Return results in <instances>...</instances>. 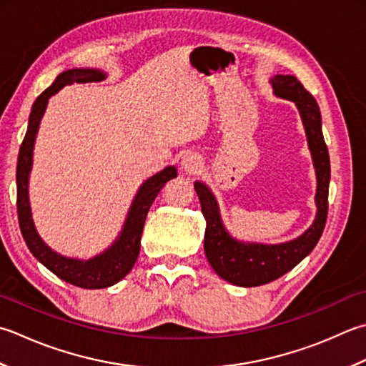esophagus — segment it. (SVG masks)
<instances>
[{
	"label": "esophagus",
	"instance_id": "34e87169",
	"mask_svg": "<svg viewBox=\"0 0 366 366\" xmlns=\"http://www.w3.org/2000/svg\"><path fill=\"white\" fill-rule=\"evenodd\" d=\"M181 168L185 171V173L195 174L197 171L202 168V160H199L195 154H187V155L182 157Z\"/></svg>",
	"mask_w": 366,
	"mask_h": 366
}]
</instances>
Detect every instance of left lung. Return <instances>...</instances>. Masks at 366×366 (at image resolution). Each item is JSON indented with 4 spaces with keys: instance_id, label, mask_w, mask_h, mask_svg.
<instances>
[{
    "instance_id": "obj_1",
    "label": "left lung",
    "mask_w": 366,
    "mask_h": 366,
    "mask_svg": "<svg viewBox=\"0 0 366 366\" xmlns=\"http://www.w3.org/2000/svg\"><path fill=\"white\" fill-rule=\"evenodd\" d=\"M274 95L290 99L302 116L307 146L317 176V214L312 225L282 244H255L234 239L222 224L217 199L203 182H195V190L206 219L204 254L214 271L225 281L239 287H257L281 277L302 262L316 247L325 228L328 212V185H330V157L322 134V117L317 102L295 76L277 74L269 81Z\"/></svg>"
}]
</instances>
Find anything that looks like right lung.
<instances>
[{
  "instance_id": "right-lung-1",
  "label": "right lung",
  "mask_w": 366,
  "mask_h": 366,
  "mask_svg": "<svg viewBox=\"0 0 366 366\" xmlns=\"http://www.w3.org/2000/svg\"><path fill=\"white\" fill-rule=\"evenodd\" d=\"M102 79H104V73L99 69H68L56 76L55 82L36 98V102L31 107L30 120H28V130L19 150L16 174L19 225L28 249H30V252L36 259L44 264L47 269L52 271L55 276H59L64 282H69L81 289L111 287V285L117 284L120 279H124L130 273L136 259H138L139 255L141 234L150 206H152L154 199L159 195V192L164 187V184L171 181V179L177 177L176 168L168 167L160 171V173H157L155 176L147 179V181L139 187L138 193H136L119 238L114 241V244L109 249H106L103 254L93 257V259H68V257H63L54 252V250L41 239V236L36 232L34 222L31 217L30 198H28V177H30L33 164V147L36 133H38L41 119L44 116L47 102L50 97L61 90L64 85H71L74 82L102 81Z\"/></svg>"
}]
</instances>
